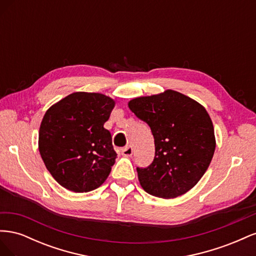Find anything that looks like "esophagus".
<instances>
[{
  "label": "esophagus",
  "mask_w": 256,
  "mask_h": 256,
  "mask_svg": "<svg viewBox=\"0 0 256 256\" xmlns=\"http://www.w3.org/2000/svg\"><path fill=\"white\" fill-rule=\"evenodd\" d=\"M122 156H125V157L132 156L134 148L130 145H127L126 147H124V148L122 150Z\"/></svg>",
  "instance_id": "34e87169"
}]
</instances>
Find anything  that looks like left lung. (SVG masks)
Returning <instances> with one entry per match:
<instances>
[{
	"instance_id": "obj_1",
	"label": "left lung",
	"mask_w": 256,
	"mask_h": 256,
	"mask_svg": "<svg viewBox=\"0 0 256 256\" xmlns=\"http://www.w3.org/2000/svg\"><path fill=\"white\" fill-rule=\"evenodd\" d=\"M128 106L148 124L154 140L152 164L136 168L141 187L166 200L187 193L207 171L216 150L214 125L205 108L172 90L131 99Z\"/></svg>"
}]
</instances>
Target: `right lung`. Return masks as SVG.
<instances>
[{"mask_svg":"<svg viewBox=\"0 0 256 256\" xmlns=\"http://www.w3.org/2000/svg\"><path fill=\"white\" fill-rule=\"evenodd\" d=\"M115 106L100 92H76L52 104L38 134V150L52 177L76 193L102 186L118 154L109 130L104 128Z\"/></svg>","mask_w":256,"mask_h":256,"instance_id":"right-lung-1","label":"right lung"}]
</instances>
